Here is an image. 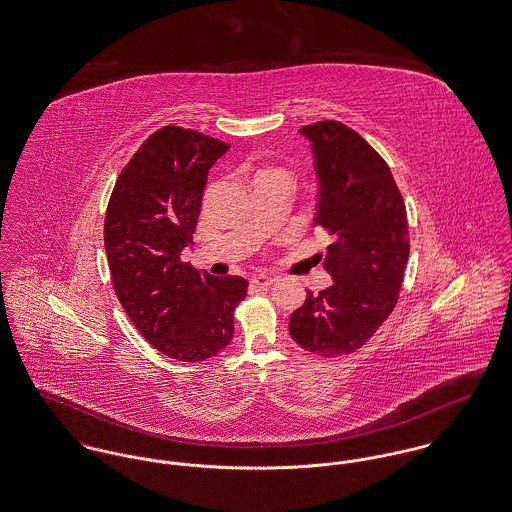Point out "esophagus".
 Instances as JSON below:
<instances>
[{
  "mask_svg": "<svg viewBox=\"0 0 512 512\" xmlns=\"http://www.w3.org/2000/svg\"><path fill=\"white\" fill-rule=\"evenodd\" d=\"M251 284H255L257 288H269L271 284H274V278L269 274H253Z\"/></svg>",
  "mask_w": 512,
  "mask_h": 512,
  "instance_id": "1",
  "label": "esophagus"
}]
</instances>
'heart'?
Listing matches in <instances>:
<instances>
[{"label":"heart","instance_id":"b5f03b06","mask_svg":"<svg viewBox=\"0 0 512 512\" xmlns=\"http://www.w3.org/2000/svg\"><path fill=\"white\" fill-rule=\"evenodd\" d=\"M265 172H278V174H284V176H288L286 172H282V170H276V168H269V170H263L261 174H265Z\"/></svg>","mask_w":512,"mask_h":512}]
</instances>
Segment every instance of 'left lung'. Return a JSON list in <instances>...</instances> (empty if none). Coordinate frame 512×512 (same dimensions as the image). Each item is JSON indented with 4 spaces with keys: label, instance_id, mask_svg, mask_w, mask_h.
Masks as SVG:
<instances>
[{
    "label": "left lung",
    "instance_id": "obj_1",
    "mask_svg": "<svg viewBox=\"0 0 512 512\" xmlns=\"http://www.w3.org/2000/svg\"><path fill=\"white\" fill-rule=\"evenodd\" d=\"M319 178L313 224L331 236L323 267L334 284L290 317V336L321 358L352 354L391 315L410 255L406 205L391 168L340 121L300 129Z\"/></svg>",
    "mask_w": 512,
    "mask_h": 512
}]
</instances>
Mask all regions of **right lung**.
I'll return each mask as SVG.
<instances>
[{"label":"right lung","instance_id":"right-lung-1","mask_svg":"<svg viewBox=\"0 0 512 512\" xmlns=\"http://www.w3.org/2000/svg\"><path fill=\"white\" fill-rule=\"evenodd\" d=\"M230 145L164 125L131 156L114 185L104 247L127 317L162 354L205 361L234 336L241 276H212L181 261L193 243L212 164Z\"/></svg>","mask_w":512,"mask_h":512}]
</instances>
